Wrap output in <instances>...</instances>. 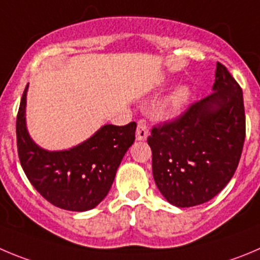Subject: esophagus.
I'll return each mask as SVG.
<instances>
[{"label":"esophagus","instance_id":"esophagus-1","mask_svg":"<svg viewBox=\"0 0 260 260\" xmlns=\"http://www.w3.org/2000/svg\"><path fill=\"white\" fill-rule=\"evenodd\" d=\"M149 136V125L146 124L144 119L141 120H138L137 124V131H136V138H137L138 141H145Z\"/></svg>","mask_w":260,"mask_h":260}]
</instances>
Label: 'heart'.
Masks as SVG:
<instances>
[{
  "instance_id": "b5f03b06",
  "label": "heart",
  "mask_w": 260,
  "mask_h": 260,
  "mask_svg": "<svg viewBox=\"0 0 260 260\" xmlns=\"http://www.w3.org/2000/svg\"><path fill=\"white\" fill-rule=\"evenodd\" d=\"M190 97V91L187 87H178L173 93L171 94L168 100V109L171 113H179L185 108Z\"/></svg>"
}]
</instances>
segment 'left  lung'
Here are the masks:
<instances>
[{
  "mask_svg": "<svg viewBox=\"0 0 260 260\" xmlns=\"http://www.w3.org/2000/svg\"><path fill=\"white\" fill-rule=\"evenodd\" d=\"M213 93L171 122L152 127V176L161 195L178 208L212 200L231 181L244 147L242 89L217 62Z\"/></svg>",
  "mask_w": 260,
  "mask_h": 260,
  "instance_id": "obj_1",
  "label": "left lung"
}]
</instances>
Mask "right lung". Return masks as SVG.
<instances>
[{"label": "right lung", "mask_w": 260, "mask_h": 260, "mask_svg": "<svg viewBox=\"0 0 260 260\" xmlns=\"http://www.w3.org/2000/svg\"><path fill=\"white\" fill-rule=\"evenodd\" d=\"M26 89L28 86L16 116V145L24 173L55 207L70 212L93 209L108 195L116 169L135 141L137 124H106L78 146L47 151L31 141L26 131Z\"/></svg>", "instance_id": "add662e5"}]
</instances>
